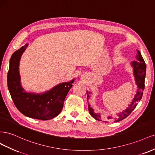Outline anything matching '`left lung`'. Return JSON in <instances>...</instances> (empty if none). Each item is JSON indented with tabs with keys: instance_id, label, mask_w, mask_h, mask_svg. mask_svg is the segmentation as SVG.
Masks as SVG:
<instances>
[{
	"instance_id": "1",
	"label": "left lung",
	"mask_w": 155,
	"mask_h": 155,
	"mask_svg": "<svg viewBox=\"0 0 155 155\" xmlns=\"http://www.w3.org/2000/svg\"><path fill=\"white\" fill-rule=\"evenodd\" d=\"M137 51V54L136 57H137V59L138 60V61H133L131 63V65L133 68L134 76V78H135L136 84L137 85L138 89L137 90V94H135V97H134L131 104L129 105V107L126 109V110L123 111V112L118 114L117 118H115V122L120 121L126 118L127 117H128L129 114L132 113V111L134 110V108L136 107L138 102L140 101L142 97L143 91L145 87L144 82H145V77H146V65L143 61V58L142 57L140 52L138 50ZM89 95L87 94V99L89 98ZM88 107H89V113H90L91 115L93 118L97 120L101 121V114H97L95 113H94L93 109L91 107H90V105H88ZM111 118L112 117H108V119H111Z\"/></svg>"
}]
</instances>
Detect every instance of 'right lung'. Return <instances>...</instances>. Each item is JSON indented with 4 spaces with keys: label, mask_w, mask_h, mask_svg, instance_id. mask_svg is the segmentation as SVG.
<instances>
[{
    "label": "right lung",
    "mask_w": 155,
    "mask_h": 155,
    "mask_svg": "<svg viewBox=\"0 0 155 155\" xmlns=\"http://www.w3.org/2000/svg\"><path fill=\"white\" fill-rule=\"evenodd\" d=\"M28 44L13 53L8 73V87L16 107L24 115L38 120H49L61 112L64 100L74 80L59 84L50 91L42 94L26 93L21 85L18 64Z\"/></svg>",
    "instance_id": "1"
}]
</instances>
